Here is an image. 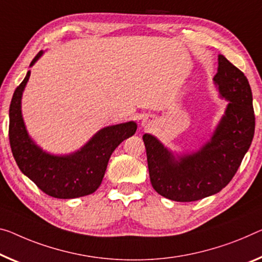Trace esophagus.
Listing matches in <instances>:
<instances>
[{
    "label": "esophagus",
    "mask_w": 262,
    "mask_h": 262,
    "mask_svg": "<svg viewBox=\"0 0 262 262\" xmlns=\"http://www.w3.org/2000/svg\"><path fill=\"white\" fill-rule=\"evenodd\" d=\"M152 125H154V124H152V120L150 118H148V117L143 118V120H142V126L143 127L150 128Z\"/></svg>",
    "instance_id": "esophagus-1"
}]
</instances>
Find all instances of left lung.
<instances>
[{
  "label": "left lung",
  "mask_w": 262,
  "mask_h": 262,
  "mask_svg": "<svg viewBox=\"0 0 262 262\" xmlns=\"http://www.w3.org/2000/svg\"><path fill=\"white\" fill-rule=\"evenodd\" d=\"M214 84L226 110L210 140L196 151L174 154L155 136L145 134L150 180L165 198L188 203L220 192L238 171L254 137L252 90L244 72L218 57Z\"/></svg>",
  "instance_id": "left-lung-1"
}]
</instances>
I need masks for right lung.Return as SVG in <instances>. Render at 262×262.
I'll list each match as a JSON object with an SVG mask.
<instances>
[{
    "mask_svg": "<svg viewBox=\"0 0 262 262\" xmlns=\"http://www.w3.org/2000/svg\"><path fill=\"white\" fill-rule=\"evenodd\" d=\"M44 54L39 51L30 67ZM30 77L27 72L16 88L9 107V142L17 166L39 190L58 199H74L94 193L102 184L108 159L116 147L134 136L136 122L100 128L79 150L52 155L42 150L27 131L22 116V95Z\"/></svg>",
    "mask_w": 262,
    "mask_h": 262,
    "instance_id": "1",
    "label": "right lung"
}]
</instances>
